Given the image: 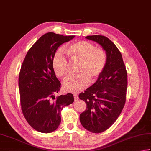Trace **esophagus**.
<instances>
[{
  "instance_id": "obj_1",
  "label": "esophagus",
  "mask_w": 151,
  "mask_h": 151,
  "mask_svg": "<svg viewBox=\"0 0 151 151\" xmlns=\"http://www.w3.org/2000/svg\"><path fill=\"white\" fill-rule=\"evenodd\" d=\"M73 97H74V100L75 101H77L79 99L78 95H76V94H74V95H73Z\"/></svg>"
}]
</instances>
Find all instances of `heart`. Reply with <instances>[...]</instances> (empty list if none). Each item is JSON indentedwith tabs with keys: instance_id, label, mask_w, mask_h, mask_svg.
<instances>
[{
	"instance_id": "b5f03b06",
	"label": "heart",
	"mask_w": 151,
	"mask_h": 151,
	"mask_svg": "<svg viewBox=\"0 0 151 151\" xmlns=\"http://www.w3.org/2000/svg\"><path fill=\"white\" fill-rule=\"evenodd\" d=\"M66 51L71 60L80 64L78 71L79 75L65 81L64 89L68 92L80 91L89 84L90 80L95 81L103 72L107 62L106 53L85 41L73 42L67 47ZM52 67L58 78L65 79L68 76V60L61 50H58L54 56Z\"/></svg>"
}]
</instances>
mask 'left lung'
I'll list each match as a JSON object with an SVG mask.
<instances>
[{
  "instance_id": "obj_1",
  "label": "left lung",
  "mask_w": 151,
  "mask_h": 151,
  "mask_svg": "<svg viewBox=\"0 0 151 151\" xmlns=\"http://www.w3.org/2000/svg\"><path fill=\"white\" fill-rule=\"evenodd\" d=\"M86 39L97 42L107 55V62L97 80L81 93L87 109L79 116L84 128L94 133L108 129L114 123L126 103L127 74L122 54L113 42L102 35H89Z\"/></svg>"
}]
</instances>
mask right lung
<instances>
[{
    "instance_id": "right-lung-1",
    "label": "right lung",
    "mask_w": 151,
    "mask_h": 151,
    "mask_svg": "<svg viewBox=\"0 0 151 151\" xmlns=\"http://www.w3.org/2000/svg\"><path fill=\"white\" fill-rule=\"evenodd\" d=\"M74 37L45 33L28 50L22 63L18 79L22 111L27 123L37 132L55 131L60 124L61 110L74 101L71 93L54 95L61 84L52 67L58 48Z\"/></svg>"
}]
</instances>
